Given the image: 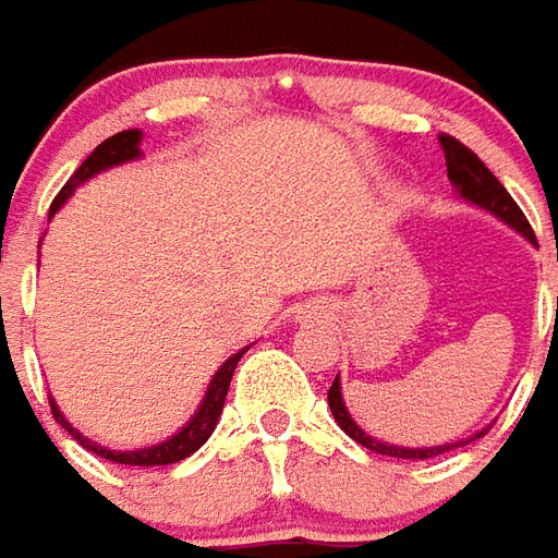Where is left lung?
I'll use <instances>...</instances> for the list:
<instances>
[{"label":"left lung","mask_w":558,"mask_h":558,"mask_svg":"<svg viewBox=\"0 0 558 558\" xmlns=\"http://www.w3.org/2000/svg\"><path fill=\"white\" fill-rule=\"evenodd\" d=\"M438 144H441V153H445V165H448V180L453 185V192L457 197H462L465 204H472L477 209H487L489 216H496L499 222H505L508 228H513L517 234L525 236L532 246H535V234H532V228L525 222L523 209L513 204V197L505 192V185L493 177L484 161L477 159L475 153L469 149V146H462L460 141H453L450 134H441L438 137ZM558 322V318H556ZM327 405H330V412H333L336 424L345 429V436H351L357 445L363 448L375 450V453H385V457H399V460H429V457H438V453H448V450H457L462 445H469V441H475V438L487 436L489 426L484 429H477L472 436L460 438V441H448V445H429V448H402V445H390V441H381V438L369 436L366 429H363L354 417H351L349 405H345V399H342V385H339V375L333 378V385L327 390Z\"/></svg>","instance_id":"obj_1"}]
</instances>
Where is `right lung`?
<instances>
[{
	"mask_svg": "<svg viewBox=\"0 0 558 558\" xmlns=\"http://www.w3.org/2000/svg\"><path fill=\"white\" fill-rule=\"evenodd\" d=\"M141 141H144V132L141 129H125V132L113 134L108 141H101V144L83 159V165L77 171L71 173V180L62 185V192L53 201V207H50V216L57 213L71 195H74V189H81L86 180H93L101 171H110V168H120L125 161L141 159L144 153H141ZM246 349H240L236 354H231L228 361L216 369V375L209 378L207 390H204V399H201V405L195 409V414L185 421L173 436H168L159 445H146V448H134V450H110L105 445H98L93 438H86L77 429V426L71 424L69 417L62 414V409L57 405V399L50 397V412L57 417V424H62V429H69L71 438H77L83 448L93 450L98 457H105L110 462H122V465H171V462H180L185 457H192L209 436H213V429L219 424V417H222V405L225 397H228V387H231V375H234L236 363L240 357L246 354Z\"/></svg>",
	"mask_w": 558,
	"mask_h": 558,
	"instance_id": "obj_1",
	"label": "right lung"
}]
</instances>
